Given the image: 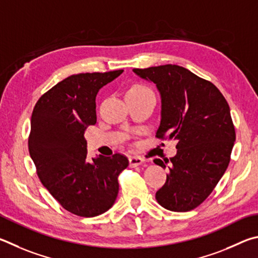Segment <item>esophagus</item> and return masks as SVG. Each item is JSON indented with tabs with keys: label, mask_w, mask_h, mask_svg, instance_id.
<instances>
[{
	"label": "esophagus",
	"mask_w": 258,
	"mask_h": 258,
	"mask_svg": "<svg viewBox=\"0 0 258 258\" xmlns=\"http://www.w3.org/2000/svg\"><path fill=\"white\" fill-rule=\"evenodd\" d=\"M144 162V159L141 156H130L129 157V166L130 168H136V166L141 165Z\"/></svg>",
	"instance_id": "esophagus-1"
}]
</instances>
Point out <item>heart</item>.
<instances>
[{"label":"heart","instance_id":"b5f03b06","mask_svg":"<svg viewBox=\"0 0 258 258\" xmlns=\"http://www.w3.org/2000/svg\"><path fill=\"white\" fill-rule=\"evenodd\" d=\"M144 90H150V88L143 84H135L128 89V92H144Z\"/></svg>","mask_w":258,"mask_h":258}]
</instances>
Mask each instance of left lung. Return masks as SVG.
<instances>
[{"mask_svg": "<svg viewBox=\"0 0 258 258\" xmlns=\"http://www.w3.org/2000/svg\"><path fill=\"white\" fill-rule=\"evenodd\" d=\"M134 72L156 84L161 93L162 119L155 137L178 141L177 155L154 160L170 170L156 201L174 212L196 209L230 163L236 130L227 99L214 84L186 68L165 64Z\"/></svg>", "mask_w": 258, "mask_h": 258, "instance_id": "1", "label": "left lung"}]
</instances>
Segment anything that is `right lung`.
<instances>
[{"mask_svg":"<svg viewBox=\"0 0 258 258\" xmlns=\"http://www.w3.org/2000/svg\"><path fill=\"white\" fill-rule=\"evenodd\" d=\"M123 70L68 77L38 98L31 114L28 148L43 186L63 209L93 218L111 209L117 177L129 164L115 153L87 159L86 129L96 123L99 88Z\"/></svg>","mask_w":258,"mask_h":258,"instance_id":"add662e5","label":"right lung"}]
</instances>
